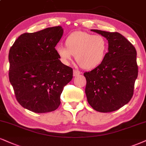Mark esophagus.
<instances>
[{
    "label": "esophagus",
    "mask_w": 146,
    "mask_h": 146,
    "mask_svg": "<svg viewBox=\"0 0 146 146\" xmlns=\"http://www.w3.org/2000/svg\"><path fill=\"white\" fill-rule=\"evenodd\" d=\"M80 73H81V72H80L78 70H73V76H78V75L80 74Z\"/></svg>",
    "instance_id": "34e87169"
}]
</instances>
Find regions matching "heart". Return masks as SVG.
<instances>
[{
    "mask_svg": "<svg viewBox=\"0 0 146 146\" xmlns=\"http://www.w3.org/2000/svg\"><path fill=\"white\" fill-rule=\"evenodd\" d=\"M66 47L59 45L55 51L60 60L69 65L73 55L84 69H93L98 66L105 58L108 42L101 35H93L85 32L76 31L66 38Z\"/></svg>",
    "mask_w": 146,
    "mask_h": 146,
    "instance_id": "heart-1",
    "label": "heart"
}]
</instances>
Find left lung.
Segmentation results:
<instances>
[{
  "label": "left lung",
  "mask_w": 146,
  "mask_h": 146,
  "mask_svg": "<svg viewBox=\"0 0 146 146\" xmlns=\"http://www.w3.org/2000/svg\"><path fill=\"white\" fill-rule=\"evenodd\" d=\"M108 41V52L95 69L84 73L88 103L100 112L116 111L129 103L138 75L137 51L118 32L91 30Z\"/></svg>",
  "instance_id": "1"
}]
</instances>
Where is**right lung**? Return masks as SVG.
Instances as JSON below:
<instances>
[{
	"label": "right lung",
	"instance_id": "obj_1",
	"mask_svg": "<svg viewBox=\"0 0 146 146\" xmlns=\"http://www.w3.org/2000/svg\"><path fill=\"white\" fill-rule=\"evenodd\" d=\"M64 30L47 28L19 36L9 53V81L19 104L35 113L55 110L73 70L61 62L55 51Z\"/></svg>",
	"mask_w": 146,
	"mask_h": 146
}]
</instances>
